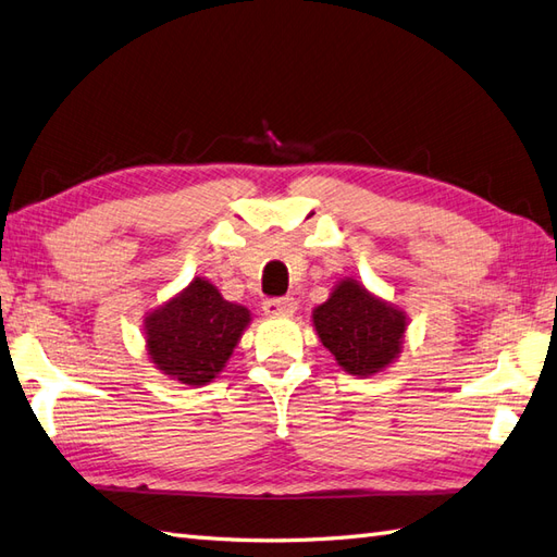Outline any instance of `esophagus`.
I'll return each mask as SVG.
<instances>
[{
  "instance_id": "esophagus-1",
  "label": "esophagus",
  "mask_w": 557,
  "mask_h": 557,
  "mask_svg": "<svg viewBox=\"0 0 557 557\" xmlns=\"http://www.w3.org/2000/svg\"><path fill=\"white\" fill-rule=\"evenodd\" d=\"M296 306L298 304L294 296H282V298H268V301L263 304V310L270 318H282V315H292Z\"/></svg>"
}]
</instances>
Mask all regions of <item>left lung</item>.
I'll return each mask as SVG.
<instances>
[{
	"instance_id": "1",
	"label": "left lung",
	"mask_w": 557,
	"mask_h": 557,
	"mask_svg": "<svg viewBox=\"0 0 557 557\" xmlns=\"http://www.w3.org/2000/svg\"><path fill=\"white\" fill-rule=\"evenodd\" d=\"M318 336L336 362L352 376H369L388 367L400 352L407 320L403 310L379 301L355 280L338 282L312 312Z\"/></svg>"
}]
</instances>
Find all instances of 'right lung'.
Wrapping results in <instances>:
<instances>
[{"instance_id":"obj_1","label":"right lung","mask_w":557,"mask_h":557,"mask_svg":"<svg viewBox=\"0 0 557 557\" xmlns=\"http://www.w3.org/2000/svg\"><path fill=\"white\" fill-rule=\"evenodd\" d=\"M249 320L245 306L225 301L211 282L195 277L146 318L148 355L166 376L205 386L225 367Z\"/></svg>"}]
</instances>
